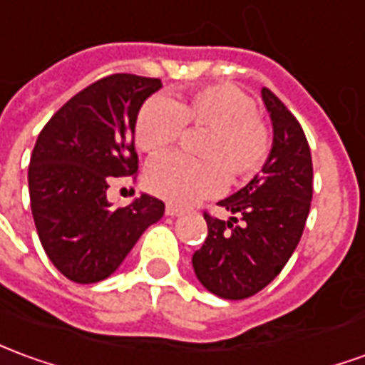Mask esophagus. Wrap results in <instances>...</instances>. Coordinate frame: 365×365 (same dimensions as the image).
<instances>
[{
	"instance_id": "obj_1",
	"label": "esophagus",
	"mask_w": 365,
	"mask_h": 365,
	"mask_svg": "<svg viewBox=\"0 0 365 365\" xmlns=\"http://www.w3.org/2000/svg\"><path fill=\"white\" fill-rule=\"evenodd\" d=\"M183 209H180L178 205H165V215H170V217H175V215H182Z\"/></svg>"
}]
</instances>
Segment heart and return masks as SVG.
<instances>
[{"mask_svg": "<svg viewBox=\"0 0 365 365\" xmlns=\"http://www.w3.org/2000/svg\"><path fill=\"white\" fill-rule=\"evenodd\" d=\"M205 128L197 142L201 160L168 154L146 170L152 193L172 203L215 195L231 182H247L261 172L271 152V132L257 103L235 85H205L178 101L152 96L140 106L134 138L146 154L175 144L183 128Z\"/></svg>", "mask_w": 365, "mask_h": 365, "instance_id": "heart-1", "label": "heart"}]
</instances>
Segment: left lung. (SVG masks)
Returning a JSON list of instances; mask_svg holds the SVG:
<instances>
[{"label": "left lung", "instance_id": "obj_1", "mask_svg": "<svg viewBox=\"0 0 365 365\" xmlns=\"http://www.w3.org/2000/svg\"><path fill=\"white\" fill-rule=\"evenodd\" d=\"M271 112L272 150L262 174L217 205L233 217L207 209L205 243L191 262L200 282L229 300L249 298L279 274L294 253L312 201V156L304 130L277 94L262 88Z\"/></svg>", "mask_w": 365, "mask_h": 365}]
</instances>
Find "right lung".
I'll use <instances>...</instances> for the list:
<instances>
[{
  "label": "right lung",
  "mask_w": 365,
  "mask_h": 365,
  "mask_svg": "<svg viewBox=\"0 0 365 365\" xmlns=\"http://www.w3.org/2000/svg\"><path fill=\"white\" fill-rule=\"evenodd\" d=\"M160 78L116 73L63 104L43 126L29 164V197L37 235L68 280L110 277L140 235L164 215V201L140 195L110 207L112 178L136 180L134 124Z\"/></svg>",
  "instance_id": "right-lung-1"
}]
</instances>
